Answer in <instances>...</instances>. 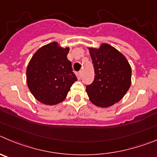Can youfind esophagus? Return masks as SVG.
<instances>
[{"label":"esophagus","instance_id":"esophagus-1","mask_svg":"<svg viewBox=\"0 0 157 157\" xmlns=\"http://www.w3.org/2000/svg\"><path fill=\"white\" fill-rule=\"evenodd\" d=\"M79 76H80V78H82V77H83V71H82V70H80V71L79 72Z\"/></svg>","mask_w":157,"mask_h":157}]
</instances>
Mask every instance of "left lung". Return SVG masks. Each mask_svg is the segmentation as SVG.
<instances>
[{"instance_id":"1","label":"left lung","mask_w":157,"mask_h":157,"mask_svg":"<svg viewBox=\"0 0 157 157\" xmlns=\"http://www.w3.org/2000/svg\"><path fill=\"white\" fill-rule=\"evenodd\" d=\"M94 79L86 91L94 105L107 108L123 98L131 84V67L125 56L108 44L89 48Z\"/></svg>"}]
</instances>
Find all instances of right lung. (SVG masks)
I'll use <instances>...</instances> for the list:
<instances>
[{"mask_svg": "<svg viewBox=\"0 0 157 157\" xmlns=\"http://www.w3.org/2000/svg\"><path fill=\"white\" fill-rule=\"evenodd\" d=\"M70 48L52 42L38 49L26 68V81L35 98L49 105L62 102L66 98L77 77L67 59Z\"/></svg>", "mask_w": 157, "mask_h": 157, "instance_id": "add662e5", "label": "right lung"}]
</instances>
